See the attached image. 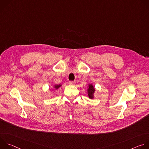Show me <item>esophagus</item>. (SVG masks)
<instances>
[{"label":"esophagus","instance_id":"esophagus-1","mask_svg":"<svg viewBox=\"0 0 149 149\" xmlns=\"http://www.w3.org/2000/svg\"><path fill=\"white\" fill-rule=\"evenodd\" d=\"M75 84V81H70L69 82V84L70 85V86H74Z\"/></svg>","mask_w":149,"mask_h":149}]
</instances>
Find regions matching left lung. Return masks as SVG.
I'll return each mask as SVG.
<instances>
[{
	"label": "left lung",
	"instance_id": "8db88e82",
	"mask_svg": "<svg viewBox=\"0 0 149 149\" xmlns=\"http://www.w3.org/2000/svg\"><path fill=\"white\" fill-rule=\"evenodd\" d=\"M95 91V89L94 88V87L92 86L91 84L89 85V87H88V95L90 98H93V94L94 93Z\"/></svg>",
	"mask_w": 149,
	"mask_h": 149
}]
</instances>
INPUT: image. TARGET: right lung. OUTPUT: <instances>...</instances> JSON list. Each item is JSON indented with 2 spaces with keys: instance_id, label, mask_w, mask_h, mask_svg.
<instances>
[{
  "instance_id": "obj_1",
  "label": "right lung",
  "mask_w": 149,
  "mask_h": 149,
  "mask_svg": "<svg viewBox=\"0 0 149 149\" xmlns=\"http://www.w3.org/2000/svg\"><path fill=\"white\" fill-rule=\"evenodd\" d=\"M60 86H61V85H58V86H55V88L56 89H57V88H58Z\"/></svg>"
}]
</instances>
